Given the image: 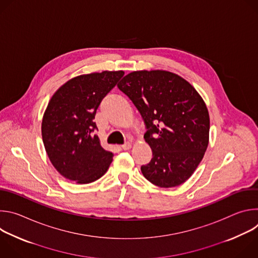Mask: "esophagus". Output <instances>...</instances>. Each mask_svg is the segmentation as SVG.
I'll list each match as a JSON object with an SVG mask.
<instances>
[{"mask_svg": "<svg viewBox=\"0 0 258 258\" xmlns=\"http://www.w3.org/2000/svg\"><path fill=\"white\" fill-rule=\"evenodd\" d=\"M121 148L123 150H130L132 148V144L131 143H125L123 145H121Z\"/></svg>", "mask_w": 258, "mask_h": 258, "instance_id": "1", "label": "esophagus"}]
</instances>
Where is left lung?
Here are the masks:
<instances>
[{
  "instance_id": "8db88e82",
  "label": "left lung",
  "mask_w": 258,
  "mask_h": 258,
  "mask_svg": "<svg viewBox=\"0 0 258 258\" xmlns=\"http://www.w3.org/2000/svg\"><path fill=\"white\" fill-rule=\"evenodd\" d=\"M140 111L144 136L153 152L143 175L160 188L185 182L201 162L209 143L210 119L200 94L166 70H137L117 85Z\"/></svg>"
}]
</instances>
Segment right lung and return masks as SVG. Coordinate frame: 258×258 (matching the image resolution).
<instances>
[{
	"mask_svg": "<svg viewBox=\"0 0 258 258\" xmlns=\"http://www.w3.org/2000/svg\"><path fill=\"white\" fill-rule=\"evenodd\" d=\"M123 75V70L82 75L62 85L50 99L42 137L51 163L65 178L90 183L111 164L114 154L101 146L93 120L102 99Z\"/></svg>",
	"mask_w": 258,
	"mask_h": 258,
	"instance_id": "add662e5",
	"label": "right lung"
}]
</instances>
